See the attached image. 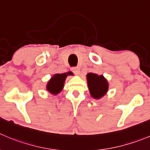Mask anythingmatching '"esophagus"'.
Listing matches in <instances>:
<instances>
[{
    "label": "esophagus",
    "instance_id": "obj_1",
    "mask_svg": "<svg viewBox=\"0 0 150 150\" xmlns=\"http://www.w3.org/2000/svg\"><path fill=\"white\" fill-rule=\"evenodd\" d=\"M72 71L75 74V75H79L80 69L78 67H73L72 68Z\"/></svg>",
    "mask_w": 150,
    "mask_h": 150
}]
</instances>
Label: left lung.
<instances>
[{"label":"left lung","mask_w":150,"mask_h":150,"mask_svg":"<svg viewBox=\"0 0 150 150\" xmlns=\"http://www.w3.org/2000/svg\"><path fill=\"white\" fill-rule=\"evenodd\" d=\"M87 83L91 97L99 100L106 94L108 91V82L103 75L89 72L86 75Z\"/></svg>","instance_id":"obj_1"}]
</instances>
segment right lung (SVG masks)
Instances as JSON below:
<instances>
[{
    "label": "right lung",
    "mask_w": 150,
    "mask_h": 150,
    "mask_svg": "<svg viewBox=\"0 0 150 150\" xmlns=\"http://www.w3.org/2000/svg\"><path fill=\"white\" fill-rule=\"evenodd\" d=\"M71 72L62 74H55L47 82L46 89L53 95L59 94L64 86V83L68 75H72Z\"/></svg>",
    "instance_id": "1"
}]
</instances>
